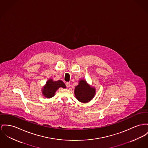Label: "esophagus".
Masks as SVG:
<instances>
[{"instance_id": "obj_1", "label": "esophagus", "mask_w": 148, "mask_h": 148, "mask_svg": "<svg viewBox=\"0 0 148 148\" xmlns=\"http://www.w3.org/2000/svg\"><path fill=\"white\" fill-rule=\"evenodd\" d=\"M66 86L67 88H69V86H70V84H69V82H66Z\"/></svg>"}]
</instances>
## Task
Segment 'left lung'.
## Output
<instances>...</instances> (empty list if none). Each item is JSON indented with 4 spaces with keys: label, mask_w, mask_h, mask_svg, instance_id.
<instances>
[{
    "label": "left lung",
    "mask_w": 148,
    "mask_h": 148,
    "mask_svg": "<svg viewBox=\"0 0 148 148\" xmlns=\"http://www.w3.org/2000/svg\"><path fill=\"white\" fill-rule=\"evenodd\" d=\"M75 95L76 99L81 103H88L94 97L95 89L91 86L85 79H80L79 85L75 87Z\"/></svg>",
    "instance_id": "left-lung-1"
}]
</instances>
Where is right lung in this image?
<instances>
[{
  "label": "right lung",
  "mask_w": 148,
  "mask_h": 148,
  "mask_svg": "<svg viewBox=\"0 0 148 148\" xmlns=\"http://www.w3.org/2000/svg\"><path fill=\"white\" fill-rule=\"evenodd\" d=\"M59 88H66L65 84L62 81L58 80L54 81L52 79H49L42 89V93L45 97L51 98L54 95L56 91Z\"/></svg>",
  "instance_id": "obj_1"
}]
</instances>
